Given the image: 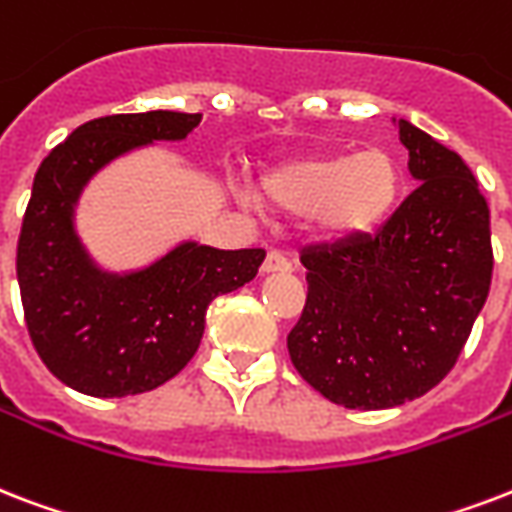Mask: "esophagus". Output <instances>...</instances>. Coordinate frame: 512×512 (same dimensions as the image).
Listing matches in <instances>:
<instances>
[{
    "mask_svg": "<svg viewBox=\"0 0 512 512\" xmlns=\"http://www.w3.org/2000/svg\"><path fill=\"white\" fill-rule=\"evenodd\" d=\"M292 263L287 260V255H282L279 249H271L268 255H265L263 263V273H276V271H290Z\"/></svg>",
    "mask_w": 512,
    "mask_h": 512,
    "instance_id": "34e87169",
    "label": "esophagus"
}]
</instances>
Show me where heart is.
Listing matches in <instances>:
<instances>
[{
	"label": "heart",
	"mask_w": 512,
	"mask_h": 512,
	"mask_svg": "<svg viewBox=\"0 0 512 512\" xmlns=\"http://www.w3.org/2000/svg\"><path fill=\"white\" fill-rule=\"evenodd\" d=\"M403 190L397 161L384 150L360 155L314 152L276 166L260 179L257 195L273 212H311L319 236L349 241L389 220Z\"/></svg>",
	"instance_id": "heart-1"
}]
</instances>
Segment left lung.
Wrapping results in <instances>:
<instances>
[{
  "mask_svg": "<svg viewBox=\"0 0 512 512\" xmlns=\"http://www.w3.org/2000/svg\"><path fill=\"white\" fill-rule=\"evenodd\" d=\"M421 185L376 236L300 252L306 306L287 335L300 378L362 411L427 395L451 373L489 298V204L470 166L400 120Z\"/></svg>",
  "mask_w": 512,
  "mask_h": 512,
  "instance_id": "obj_1",
  "label": "left lung"
}]
</instances>
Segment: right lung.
<instances>
[{
  "instance_id": "1",
  "label": "right lung",
  "mask_w": 512,
  "mask_h": 512,
  "mask_svg": "<svg viewBox=\"0 0 512 512\" xmlns=\"http://www.w3.org/2000/svg\"><path fill=\"white\" fill-rule=\"evenodd\" d=\"M201 115H107L74 128L39 163L23 214L15 271L23 319L45 368L91 397L150 392L198 351L206 308L255 279L263 249L182 244L131 276L88 263L72 233V204L93 171L155 139H185Z\"/></svg>"
}]
</instances>
